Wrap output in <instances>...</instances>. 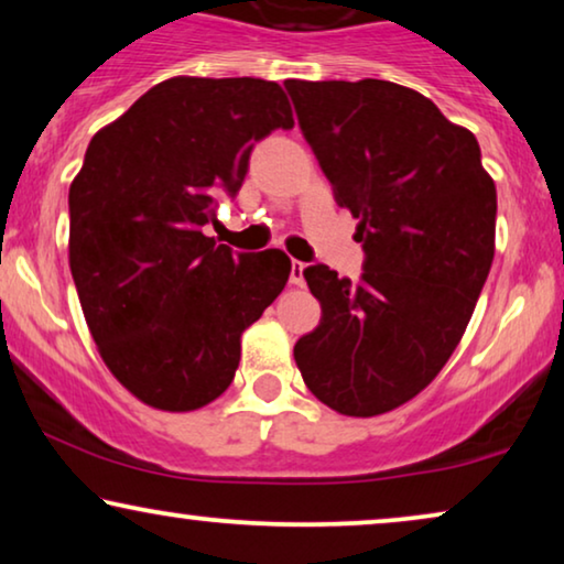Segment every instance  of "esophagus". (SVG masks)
Masks as SVG:
<instances>
[{"label": "esophagus", "instance_id": "1", "mask_svg": "<svg viewBox=\"0 0 564 564\" xmlns=\"http://www.w3.org/2000/svg\"><path fill=\"white\" fill-rule=\"evenodd\" d=\"M305 264L303 261H297V259H292V264H290V282L295 284V288H303L305 284Z\"/></svg>", "mask_w": 564, "mask_h": 564}]
</instances>
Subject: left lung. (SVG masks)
Here are the masks:
<instances>
[{
	"label": "left lung",
	"instance_id": "left-lung-1",
	"mask_svg": "<svg viewBox=\"0 0 564 564\" xmlns=\"http://www.w3.org/2000/svg\"><path fill=\"white\" fill-rule=\"evenodd\" d=\"M284 89L365 249L357 284L326 264L303 272L323 315L295 361L321 403L369 419L419 395L457 349L496 253V184L477 138L415 89L382 79Z\"/></svg>",
	"mask_w": 564,
	"mask_h": 564
}]
</instances>
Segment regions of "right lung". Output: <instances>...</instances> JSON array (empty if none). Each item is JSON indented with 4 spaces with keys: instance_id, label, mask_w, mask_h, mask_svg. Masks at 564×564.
<instances>
[{
    "instance_id": "add662e5",
    "label": "right lung",
    "mask_w": 564,
    "mask_h": 564,
    "mask_svg": "<svg viewBox=\"0 0 564 564\" xmlns=\"http://www.w3.org/2000/svg\"><path fill=\"white\" fill-rule=\"evenodd\" d=\"M295 126L280 84L174 76L89 141L68 189V264L99 354L145 405L195 411L228 390L241 334L290 276L280 249L205 236L249 156Z\"/></svg>"
}]
</instances>
